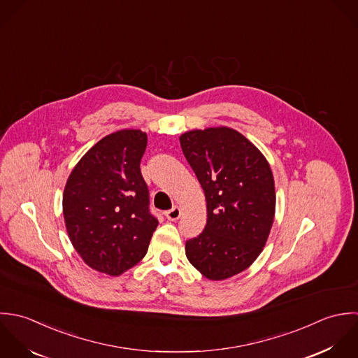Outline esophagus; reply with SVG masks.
<instances>
[{"mask_svg":"<svg viewBox=\"0 0 358 358\" xmlns=\"http://www.w3.org/2000/svg\"><path fill=\"white\" fill-rule=\"evenodd\" d=\"M164 215H166V218H167V220H170V221H176V220H178V218L181 217V209H180L178 206H174L171 210L166 212Z\"/></svg>","mask_w":358,"mask_h":358,"instance_id":"obj_1","label":"esophagus"}]
</instances>
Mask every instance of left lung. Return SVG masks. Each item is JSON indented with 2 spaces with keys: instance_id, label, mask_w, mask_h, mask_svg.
<instances>
[{
  "instance_id": "obj_1",
  "label": "left lung",
  "mask_w": 358,
  "mask_h": 358,
  "mask_svg": "<svg viewBox=\"0 0 358 358\" xmlns=\"http://www.w3.org/2000/svg\"><path fill=\"white\" fill-rule=\"evenodd\" d=\"M182 152L206 198L202 234L187 241L189 263L208 280L222 281L263 252L275 215V184L266 156L239 131L220 126L180 136Z\"/></svg>"
}]
</instances>
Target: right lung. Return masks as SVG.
Here are the masks:
<instances>
[{
    "mask_svg": "<svg viewBox=\"0 0 358 358\" xmlns=\"http://www.w3.org/2000/svg\"><path fill=\"white\" fill-rule=\"evenodd\" d=\"M146 133L124 129L99 140L73 167L64 218L73 248L92 270L119 277L143 260L157 220L140 170Z\"/></svg>",
    "mask_w": 358,
    "mask_h": 358,
    "instance_id": "1",
    "label": "right lung"
}]
</instances>
